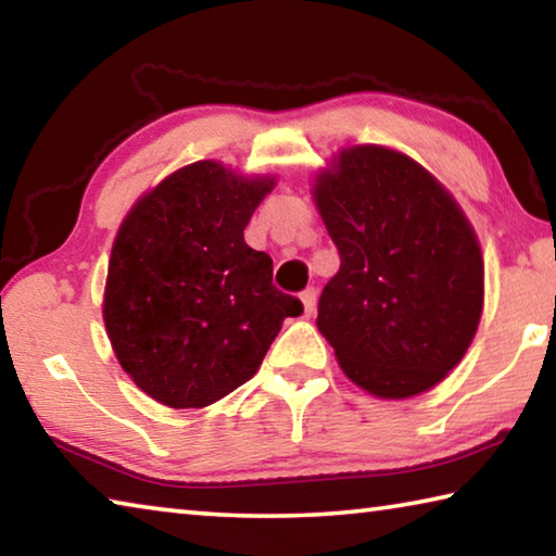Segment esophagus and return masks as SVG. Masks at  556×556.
Returning <instances> with one entry per match:
<instances>
[{"label": "esophagus", "instance_id": "esophagus-1", "mask_svg": "<svg viewBox=\"0 0 556 556\" xmlns=\"http://www.w3.org/2000/svg\"><path fill=\"white\" fill-rule=\"evenodd\" d=\"M316 299H318V291L314 287H308L301 291V304H304V312L312 314L316 308Z\"/></svg>", "mask_w": 556, "mask_h": 556}]
</instances>
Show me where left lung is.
Here are the masks:
<instances>
[{
	"instance_id": "obj_1",
	"label": "left lung",
	"mask_w": 556,
	"mask_h": 556,
	"mask_svg": "<svg viewBox=\"0 0 556 556\" xmlns=\"http://www.w3.org/2000/svg\"><path fill=\"white\" fill-rule=\"evenodd\" d=\"M312 193L341 255L316 318L341 370L382 400L431 390L481 324L473 225L425 166L380 144L338 152Z\"/></svg>"
}]
</instances>
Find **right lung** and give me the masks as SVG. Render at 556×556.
<instances>
[{"mask_svg":"<svg viewBox=\"0 0 556 556\" xmlns=\"http://www.w3.org/2000/svg\"><path fill=\"white\" fill-rule=\"evenodd\" d=\"M271 176L218 162L168 174L122 220L102 318L117 361L149 397L201 409L260 370L287 316L304 312L271 285V257L244 228Z\"/></svg>","mask_w":556,"mask_h":556,"instance_id":"obj_1","label":"right lung"}]
</instances>
